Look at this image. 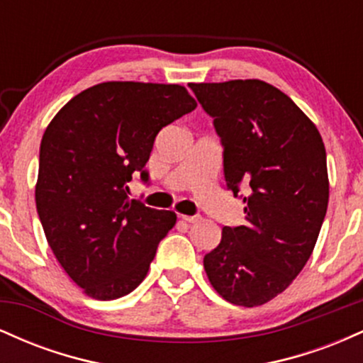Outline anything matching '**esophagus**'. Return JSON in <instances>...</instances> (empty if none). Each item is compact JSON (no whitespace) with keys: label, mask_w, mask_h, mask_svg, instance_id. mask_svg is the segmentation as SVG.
Instances as JSON below:
<instances>
[{"label":"esophagus","mask_w":363,"mask_h":363,"mask_svg":"<svg viewBox=\"0 0 363 363\" xmlns=\"http://www.w3.org/2000/svg\"><path fill=\"white\" fill-rule=\"evenodd\" d=\"M181 220H184L187 223H196L201 220V216L199 215H181Z\"/></svg>","instance_id":"34e87169"}]
</instances>
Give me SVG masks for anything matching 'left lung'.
Here are the masks:
<instances>
[{"instance_id":"1","label":"left lung","mask_w":363,"mask_h":363,"mask_svg":"<svg viewBox=\"0 0 363 363\" xmlns=\"http://www.w3.org/2000/svg\"><path fill=\"white\" fill-rule=\"evenodd\" d=\"M213 118L228 189L244 201L245 223L223 227L203 259L227 302L262 306L309 261L329 199L326 148L289 95L261 80L189 83Z\"/></svg>"}]
</instances>
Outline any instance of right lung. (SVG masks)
I'll list each match as a JSON object with an SVG mask.
<instances>
[{
    "mask_svg": "<svg viewBox=\"0 0 363 363\" xmlns=\"http://www.w3.org/2000/svg\"><path fill=\"white\" fill-rule=\"evenodd\" d=\"M196 109L181 85L106 82L54 116L40 141L35 205L68 277L97 301L124 297L147 277L174 211L129 199L162 128Z\"/></svg>",
    "mask_w": 363,
    "mask_h": 363,
    "instance_id": "right-lung-1",
    "label": "right lung"
}]
</instances>
